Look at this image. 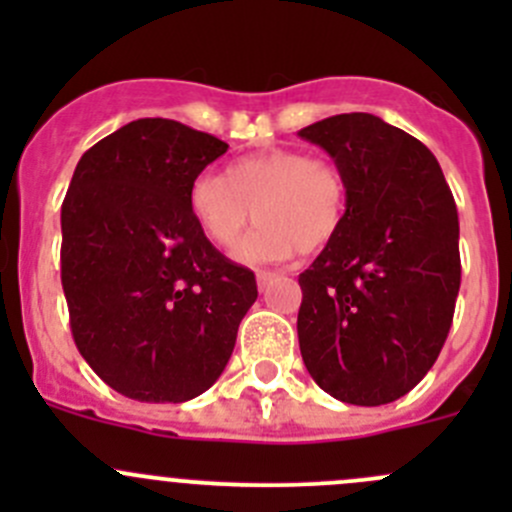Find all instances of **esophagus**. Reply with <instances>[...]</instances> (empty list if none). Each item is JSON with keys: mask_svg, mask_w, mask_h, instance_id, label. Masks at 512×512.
Wrapping results in <instances>:
<instances>
[{"mask_svg": "<svg viewBox=\"0 0 512 512\" xmlns=\"http://www.w3.org/2000/svg\"><path fill=\"white\" fill-rule=\"evenodd\" d=\"M275 272H270V270H260V272H257V285H260V287H265L267 285V282H270V280H275Z\"/></svg>", "mask_w": 512, "mask_h": 512, "instance_id": "1", "label": "esophagus"}]
</instances>
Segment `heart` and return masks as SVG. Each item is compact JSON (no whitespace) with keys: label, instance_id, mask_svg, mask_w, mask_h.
Returning <instances> with one entry per match:
<instances>
[{"label":"heart","instance_id":"obj_1","mask_svg":"<svg viewBox=\"0 0 512 512\" xmlns=\"http://www.w3.org/2000/svg\"><path fill=\"white\" fill-rule=\"evenodd\" d=\"M188 208L198 230L225 252L237 250L257 219L261 227L237 257L250 265L285 262L297 250H322L337 235L347 210V180L334 160L272 148L230 163L223 178H195Z\"/></svg>","mask_w":512,"mask_h":512}]
</instances>
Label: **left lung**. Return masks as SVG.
<instances>
[{"mask_svg":"<svg viewBox=\"0 0 512 512\" xmlns=\"http://www.w3.org/2000/svg\"><path fill=\"white\" fill-rule=\"evenodd\" d=\"M347 180L337 235L299 275V352L354 406L409 394L436 364L461 287L458 210L436 156L371 113L302 128Z\"/></svg>","mask_w":512,"mask_h":512,"instance_id":"1","label":"left lung"}]
</instances>
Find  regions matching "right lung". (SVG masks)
<instances>
[{
	"instance_id": "obj_1",
	"label": "right lung",
	"mask_w": 512,
	"mask_h": 512,
	"mask_svg": "<svg viewBox=\"0 0 512 512\" xmlns=\"http://www.w3.org/2000/svg\"><path fill=\"white\" fill-rule=\"evenodd\" d=\"M227 143L138 118L84 153L61 205L76 349L118 394L180 404L218 381L257 299L252 270L198 230L190 185Z\"/></svg>"
}]
</instances>
